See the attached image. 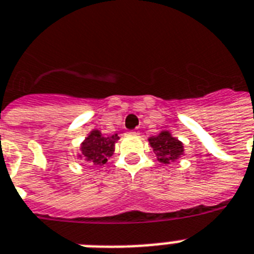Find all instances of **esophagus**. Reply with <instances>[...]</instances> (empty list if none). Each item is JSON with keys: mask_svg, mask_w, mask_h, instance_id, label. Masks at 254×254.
I'll return each mask as SVG.
<instances>
[{"mask_svg": "<svg viewBox=\"0 0 254 254\" xmlns=\"http://www.w3.org/2000/svg\"><path fill=\"white\" fill-rule=\"evenodd\" d=\"M128 135H139V131H136V129L135 131H129Z\"/></svg>", "mask_w": 254, "mask_h": 254, "instance_id": "1", "label": "esophagus"}]
</instances>
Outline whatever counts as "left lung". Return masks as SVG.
Returning <instances> with one entry per match:
<instances>
[{"mask_svg": "<svg viewBox=\"0 0 254 254\" xmlns=\"http://www.w3.org/2000/svg\"><path fill=\"white\" fill-rule=\"evenodd\" d=\"M149 142L153 148V152L156 153L157 160L165 165L174 162L183 154V144L178 139L173 137L171 133H169L167 131H163L157 136L149 137Z\"/></svg>", "mask_w": 254, "mask_h": 254, "instance_id": "obj_1", "label": "left lung"}]
</instances>
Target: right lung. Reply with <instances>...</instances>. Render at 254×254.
Listing matches in <instances>:
<instances>
[{"instance_id": "1", "label": "right lung", "mask_w": 254, "mask_h": 254, "mask_svg": "<svg viewBox=\"0 0 254 254\" xmlns=\"http://www.w3.org/2000/svg\"><path fill=\"white\" fill-rule=\"evenodd\" d=\"M117 140H119L118 135L104 136L98 129H93L81 144L80 156L92 165L102 166L113 156Z\"/></svg>"}]
</instances>
